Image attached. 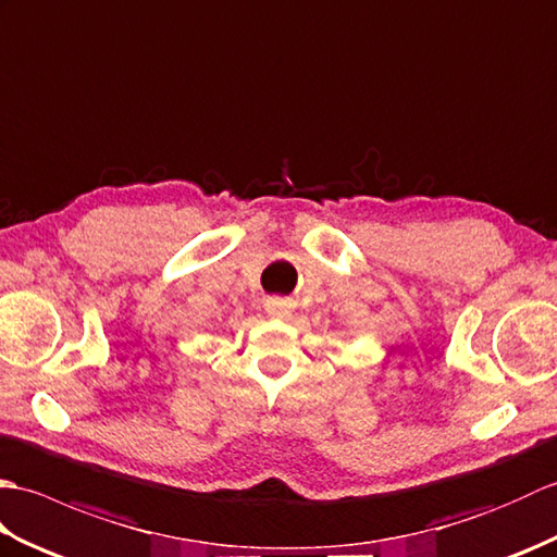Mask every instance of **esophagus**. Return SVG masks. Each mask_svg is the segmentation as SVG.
Instances as JSON below:
<instances>
[{
    "mask_svg": "<svg viewBox=\"0 0 557 557\" xmlns=\"http://www.w3.org/2000/svg\"><path fill=\"white\" fill-rule=\"evenodd\" d=\"M292 309H294V304L287 299H268V304H265V311L272 318H287V315H292Z\"/></svg>",
    "mask_w": 557,
    "mask_h": 557,
    "instance_id": "1",
    "label": "esophagus"
}]
</instances>
